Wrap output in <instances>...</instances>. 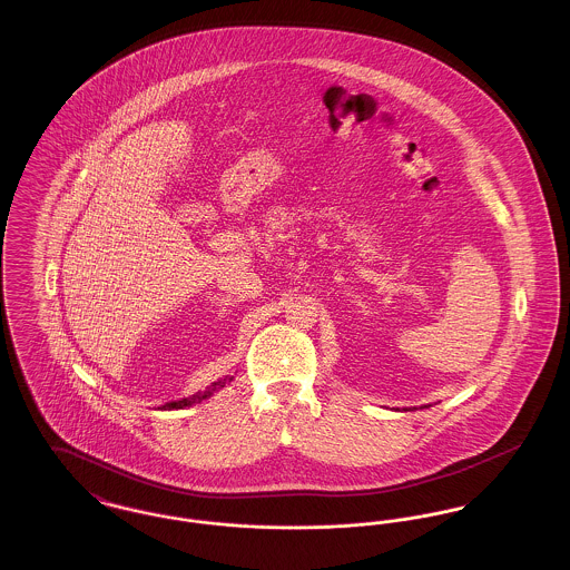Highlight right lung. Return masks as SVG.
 I'll return each mask as SVG.
<instances>
[{
  "mask_svg": "<svg viewBox=\"0 0 570 570\" xmlns=\"http://www.w3.org/2000/svg\"><path fill=\"white\" fill-rule=\"evenodd\" d=\"M233 379H224L217 380V382H212L209 386H207V391H203V393H196V395H190V397H184V400H179V402H170V404H164L163 410H179V407H190L194 404H200L203 400H207V397H212L216 391H219L222 386H226V382H230Z\"/></svg>",
  "mask_w": 570,
  "mask_h": 570,
  "instance_id": "add662e5",
  "label": "right lung"
}]
</instances>
